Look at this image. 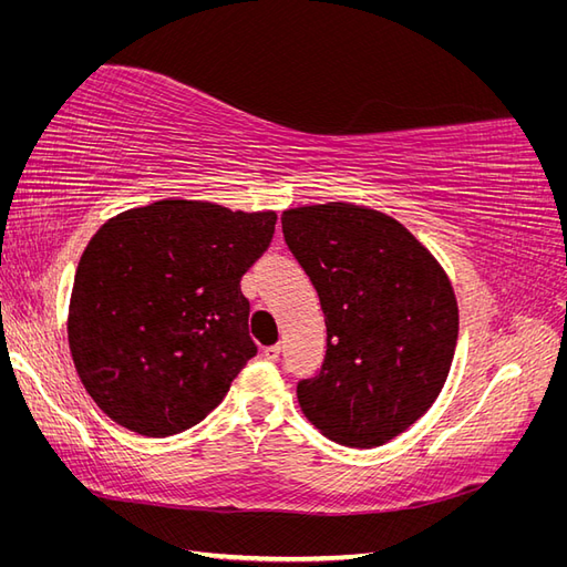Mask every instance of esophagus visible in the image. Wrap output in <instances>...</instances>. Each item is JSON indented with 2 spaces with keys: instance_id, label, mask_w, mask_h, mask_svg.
Instances as JSON below:
<instances>
[{
  "instance_id": "34e87169",
  "label": "esophagus",
  "mask_w": 567,
  "mask_h": 567,
  "mask_svg": "<svg viewBox=\"0 0 567 567\" xmlns=\"http://www.w3.org/2000/svg\"><path fill=\"white\" fill-rule=\"evenodd\" d=\"M262 354L269 359V362H277L279 354H281V346H279V342H277V346H267Z\"/></svg>"
}]
</instances>
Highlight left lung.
I'll use <instances>...</instances> for the list:
<instances>
[{
    "instance_id": "left-lung-1",
    "label": "left lung",
    "mask_w": 567,
    "mask_h": 567,
    "mask_svg": "<svg viewBox=\"0 0 567 567\" xmlns=\"http://www.w3.org/2000/svg\"><path fill=\"white\" fill-rule=\"evenodd\" d=\"M284 238L319 293L326 354L298 402L323 435L379 447L433 406L458 338L447 274L398 219L352 203L281 215Z\"/></svg>"
}]
</instances>
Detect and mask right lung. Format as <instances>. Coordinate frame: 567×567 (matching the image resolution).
Instances as JSON below:
<instances>
[{"mask_svg":"<svg viewBox=\"0 0 567 567\" xmlns=\"http://www.w3.org/2000/svg\"><path fill=\"white\" fill-rule=\"evenodd\" d=\"M277 213L158 200L109 219L75 271L68 342L82 385L127 431L200 423L257 354L241 277Z\"/></svg>","mask_w":567,"mask_h":567,"instance_id":"right-lung-1","label":"right lung"}]
</instances>
